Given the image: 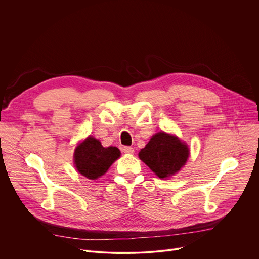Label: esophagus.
<instances>
[{
  "label": "esophagus",
  "mask_w": 259,
  "mask_h": 259,
  "mask_svg": "<svg viewBox=\"0 0 259 259\" xmlns=\"http://www.w3.org/2000/svg\"><path fill=\"white\" fill-rule=\"evenodd\" d=\"M123 152H124L125 154H133L134 150L132 149L131 146H124V147H123Z\"/></svg>",
  "instance_id": "1"
}]
</instances>
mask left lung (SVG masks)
<instances>
[{"label":"left lung","instance_id":"8db88e82","mask_svg":"<svg viewBox=\"0 0 259 259\" xmlns=\"http://www.w3.org/2000/svg\"><path fill=\"white\" fill-rule=\"evenodd\" d=\"M189 154L188 146L176 136L159 132L140 151L139 158L160 178H166L180 170Z\"/></svg>","mask_w":259,"mask_h":259}]
</instances>
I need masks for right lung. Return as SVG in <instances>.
I'll use <instances>...</instances> for the list:
<instances>
[{
    "instance_id": "obj_1",
    "label": "right lung",
    "mask_w": 259,
    "mask_h": 259,
    "mask_svg": "<svg viewBox=\"0 0 259 259\" xmlns=\"http://www.w3.org/2000/svg\"><path fill=\"white\" fill-rule=\"evenodd\" d=\"M120 151L115 146L103 147L99 140L88 137L75 151V164L78 171L89 179L103 175L119 157Z\"/></svg>"
}]
</instances>
